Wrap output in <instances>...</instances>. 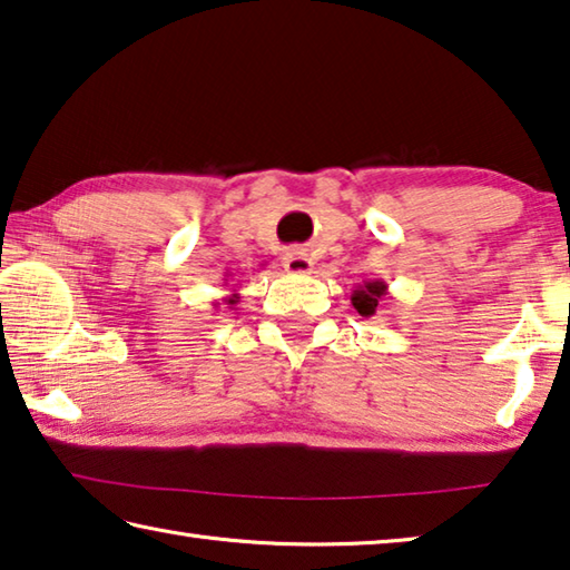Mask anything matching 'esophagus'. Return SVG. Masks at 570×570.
I'll list each match as a JSON object with an SVG mask.
<instances>
[{
  "instance_id": "esophagus-1",
  "label": "esophagus",
  "mask_w": 570,
  "mask_h": 570,
  "mask_svg": "<svg viewBox=\"0 0 570 570\" xmlns=\"http://www.w3.org/2000/svg\"><path fill=\"white\" fill-rule=\"evenodd\" d=\"M284 268L288 274L304 276V274H312L314 262L304 254V250H292V254L284 256Z\"/></svg>"
}]
</instances>
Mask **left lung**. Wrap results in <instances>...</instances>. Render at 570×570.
<instances>
[{"mask_svg":"<svg viewBox=\"0 0 570 570\" xmlns=\"http://www.w3.org/2000/svg\"><path fill=\"white\" fill-rule=\"evenodd\" d=\"M387 284L382 282V278H370V282L360 284L352 292V306L360 312L362 316H372L374 312H377V304L382 302L384 296H387Z\"/></svg>","mask_w":570,"mask_h":570,"instance_id":"obj_1","label":"left lung"}]
</instances>
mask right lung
Instances as JSON below:
<instances>
[{"mask_svg":"<svg viewBox=\"0 0 570 570\" xmlns=\"http://www.w3.org/2000/svg\"><path fill=\"white\" fill-rule=\"evenodd\" d=\"M224 282H228V276L224 278ZM238 302H240V294L236 292V288H230V294L220 298V302H214V306H218V304H226L228 308H236V304H238Z\"/></svg>","mask_w":570,"mask_h":570,"instance_id":"obj_1","label":"right lung"}]
</instances>
